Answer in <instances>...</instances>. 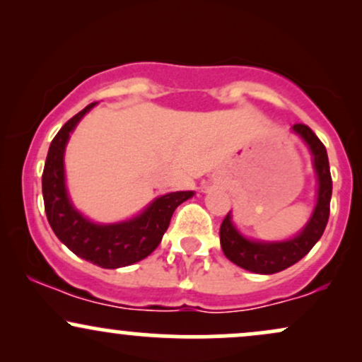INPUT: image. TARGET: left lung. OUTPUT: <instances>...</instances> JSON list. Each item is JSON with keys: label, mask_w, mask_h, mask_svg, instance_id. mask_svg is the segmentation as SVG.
Masks as SVG:
<instances>
[{"label": "left lung", "mask_w": 362, "mask_h": 362, "mask_svg": "<svg viewBox=\"0 0 362 362\" xmlns=\"http://www.w3.org/2000/svg\"><path fill=\"white\" fill-rule=\"evenodd\" d=\"M293 131L298 132L306 141L311 153L313 163L318 175V202L313 216L305 230L296 238L281 243H260L243 238L235 230L230 213L224 216L219 228L223 253L238 267L255 274H276L291 267L308 253L315 243L322 238L323 231L330 216V197H332V175L328 167L327 149L317 138L313 131L305 124H294Z\"/></svg>", "instance_id": "1"}]
</instances>
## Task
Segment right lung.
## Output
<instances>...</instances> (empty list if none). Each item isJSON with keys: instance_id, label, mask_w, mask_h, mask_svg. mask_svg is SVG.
I'll return each instance as SVG.
<instances>
[{"instance_id": "right-lung-1", "label": "right lung", "mask_w": 362, "mask_h": 362, "mask_svg": "<svg viewBox=\"0 0 362 362\" xmlns=\"http://www.w3.org/2000/svg\"><path fill=\"white\" fill-rule=\"evenodd\" d=\"M93 105L95 102L69 119L49 146L42 173L45 214L57 238L78 257L103 269L126 267L146 259L155 250L167 231L173 211L194 192L161 195L138 218L119 224L100 226L76 213L66 194L62 155L69 132Z\"/></svg>"}]
</instances>
